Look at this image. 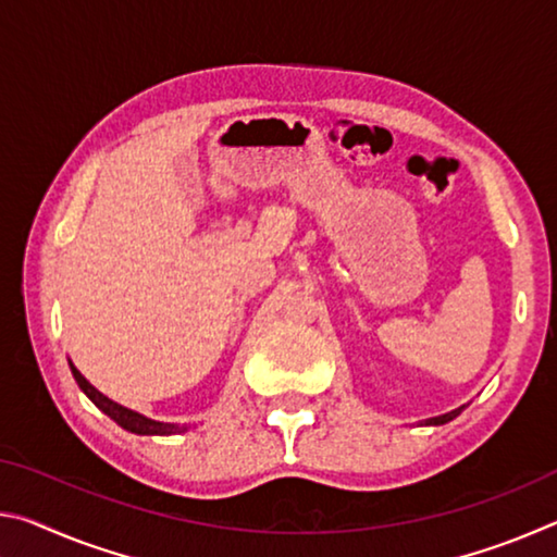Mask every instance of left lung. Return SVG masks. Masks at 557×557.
Here are the masks:
<instances>
[{
  "label": "left lung",
  "instance_id": "obj_1",
  "mask_svg": "<svg viewBox=\"0 0 557 557\" xmlns=\"http://www.w3.org/2000/svg\"><path fill=\"white\" fill-rule=\"evenodd\" d=\"M467 405H461V408H457V410H451V412H445V414H437V418H430V420H425L422 422V425H445V422H449V420H455L457 414L465 410Z\"/></svg>",
  "mask_w": 557,
  "mask_h": 557
}]
</instances>
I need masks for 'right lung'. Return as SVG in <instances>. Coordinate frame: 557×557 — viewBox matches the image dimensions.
<instances>
[{
	"label": "right lung",
	"mask_w": 557,
	"mask_h": 557,
	"mask_svg": "<svg viewBox=\"0 0 557 557\" xmlns=\"http://www.w3.org/2000/svg\"><path fill=\"white\" fill-rule=\"evenodd\" d=\"M71 366V373L75 383H78V388L88 395V398L98 405V408L108 414L110 420H115L122 430L127 432H135V435H182V432L188 430V425H174V422H159L147 418V414L137 412V410H129L125 405H120L115 400H110L108 395H102L96 385L88 383L86 375H83L78 369H75L73 361H69Z\"/></svg>",
	"instance_id": "right-lung-1"
}]
</instances>
